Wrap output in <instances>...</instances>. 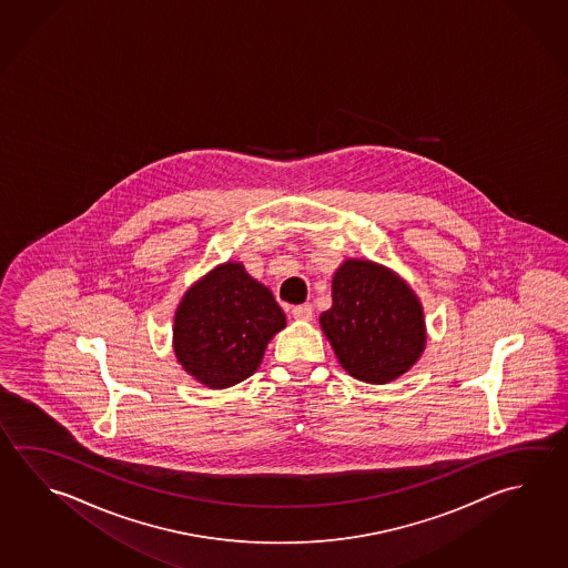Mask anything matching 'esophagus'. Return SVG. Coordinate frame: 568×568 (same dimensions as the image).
Masks as SVG:
<instances>
[{"mask_svg": "<svg viewBox=\"0 0 568 568\" xmlns=\"http://www.w3.org/2000/svg\"><path fill=\"white\" fill-rule=\"evenodd\" d=\"M292 316H294V321L310 322L314 316V310L310 304H300V306L292 308Z\"/></svg>", "mask_w": 568, "mask_h": 568, "instance_id": "34e87169", "label": "esophagus"}]
</instances>
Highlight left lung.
<instances>
[{
	"label": "left lung",
	"mask_w": 568,
	"mask_h": 568,
	"mask_svg": "<svg viewBox=\"0 0 568 568\" xmlns=\"http://www.w3.org/2000/svg\"><path fill=\"white\" fill-rule=\"evenodd\" d=\"M321 326L342 368L371 384L403 376L426 346L420 300L393 270L371 260H346L336 270Z\"/></svg>",
	"instance_id": "left-lung-1"
}]
</instances>
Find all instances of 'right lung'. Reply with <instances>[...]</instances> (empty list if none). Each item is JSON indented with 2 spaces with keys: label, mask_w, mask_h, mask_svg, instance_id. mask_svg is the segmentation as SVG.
Here are the masks:
<instances>
[{
  "label": "right lung",
  "mask_w": 568,
  "mask_h": 568,
  "mask_svg": "<svg viewBox=\"0 0 568 568\" xmlns=\"http://www.w3.org/2000/svg\"><path fill=\"white\" fill-rule=\"evenodd\" d=\"M286 316L264 284L240 262L220 264L178 304L174 352L182 368L207 388L252 376Z\"/></svg>",
  "instance_id": "add662e5"
}]
</instances>
